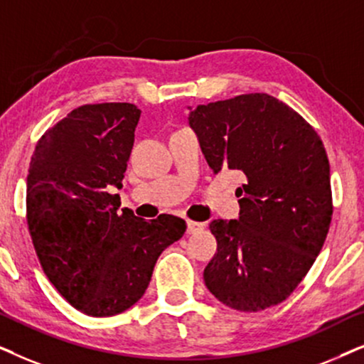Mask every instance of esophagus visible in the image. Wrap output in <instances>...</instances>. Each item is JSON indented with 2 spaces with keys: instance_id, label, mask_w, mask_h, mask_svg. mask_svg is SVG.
I'll list each match as a JSON object with an SVG mask.
<instances>
[{
  "instance_id": "esophagus-1",
  "label": "esophagus",
  "mask_w": 364,
  "mask_h": 364,
  "mask_svg": "<svg viewBox=\"0 0 364 364\" xmlns=\"http://www.w3.org/2000/svg\"><path fill=\"white\" fill-rule=\"evenodd\" d=\"M205 225L203 223H198V222H191V220H188L186 222V233L188 235H193V233L200 232V230H203Z\"/></svg>"
}]
</instances>
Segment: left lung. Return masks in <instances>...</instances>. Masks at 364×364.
<instances>
[{"label":"left lung","instance_id":"1","mask_svg":"<svg viewBox=\"0 0 364 364\" xmlns=\"http://www.w3.org/2000/svg\"><path fill=\"white\" fill-rule=\"evenodd\" d=\"M215 174L243 179L238 220H213L218 248L203 279L225 306L285 301L324 245L333 216L329 161L314 127L269 94L198 105L188 117Z\"/></svg>","mask_w":364,"mask_h":364}]
</instances>
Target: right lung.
Segmentation results:
<instances>
[{"label": "right lung", "mask_w": 364, "mask_h": 364, "mask_svg": "<svg viewBox=\"0 0 364 364\" xmlns=\"http://www.w3.org/2000/svg\"><path fill=\"white\" fill-rule=\"evenodd\" d=\"M141 110L87 104L40 137L26 178V222L41 269L68 304L116 316L148 289L156 260L186 232L183 218L142 220L121 190Z\"/></svg>", "instance_id": "obj_1"}]
</instances>
